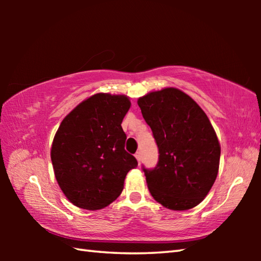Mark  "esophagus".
I'll return each instance as SVG.
<instances>
[{
	"label": "esophagus",
	"mask_w": 261,
	"mask_h": 261,
	"mask_svg": "<svg viewBox=\"0 0 261 261\" xmlns=\"http://www.w3.org/2000/svg\"><path fill=\"white\" fill-rule=\"evenodd\" d=\"M135 156L137 159V161H138V163H140V160H141V155H140V152H137L135 154Z\"/></svg>",
	"instance_id": "1"
}]
</instances>
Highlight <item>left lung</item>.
<instances>
[{"instance_id":"8db88e82","label":"left lung","mask_w":261,"mask_h":261,"mask_svg":"<svg viewBox=\"0 0 261 261\" xmlns=\"http://www.w3.org/2000/svg\"><path fill=\"white\" fill-rule=\"evenodd\" d=\"M137 102L160 154L154 169L144 168L149 192L168 210L193 208L208 194L219 173L221 146L213 125L199 105L178 88L149 92Z\"/></svg>"}]
</instances>
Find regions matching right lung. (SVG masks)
<instances>
[{
	"label": "right lung",
	"instance_id": "right-lung-1",
	"mask_svg": "<svg viewBox=\"0 0 261 261\" xmlns=\"http://www.w3.org/2000/svg\"><path fill=\"white\" fill-rule=\"evenodd\" d=\"M131 107L124 94L96 93L63 118L50 158L62 192L74 206L101 210L116 199L126 174L137 167L124 149L122 121Z\"/></svg>",
	"mask_w": 261,
	"mask_h": 261
}]
</instances>
